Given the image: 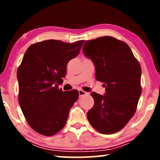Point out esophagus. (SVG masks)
<instances>
[{
  "label": "esophagus",
  "instance_id": "1",
  "mask_svg": "<svg viewBox=\"0 0 160 160\" xmlns=\"http://www.w3.org/2000/svg\"><path fill=\"white\" fill-rule=\"evenodd\" d=\"M78 92H79V95L80 97H82V96H84V95H86V94H88V93L86 92H85L82 90H78Z\"/></svg>",
  "mask_w": 160,
  "mask_h": 160
}]
</instances>
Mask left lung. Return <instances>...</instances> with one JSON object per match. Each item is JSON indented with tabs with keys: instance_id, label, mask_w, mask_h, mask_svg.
Masks as SVG:
<instances>
[{
	"instance_id": "left-lung-1",
	"label": "left lung",
	"mask_w": 160,
	"mask_h": 160,
	"mask_svg": "<svg viewBox=\"0 0 160 160\" xmlns=\"http://www.w3.org/2000/svg\"><path fill=\"white\" fill-rule=\"evenodd\" d=\"M82 51L95 66L104 95L92 92L93 107L87 113L91 126L103 134L121 131L136 111L142 88L141 67L124 42L105 36L85 42Z\"/></svg>"
}]
</instances>
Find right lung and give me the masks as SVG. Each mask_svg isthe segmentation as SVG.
<instances>
[{
  "instance_id": "1",
  "label": "right lung",
  "mask_w": 160,
  "mask_h": 160,
  "mask_svg": "<svg viewBox=\"0 0 160 160\" xmlns=\"http://www.w3.org/2000/svg\"><path fill=\"white\" fill-rule=\"evenodd\" d=\"M84 40L66 43L49 39L31 45L19 66L18 102L31 128L51 136L66 125L76 90L63 92L58 85L66 76L68 61L79 54Z\"/></svg>"
}]
</instances>
